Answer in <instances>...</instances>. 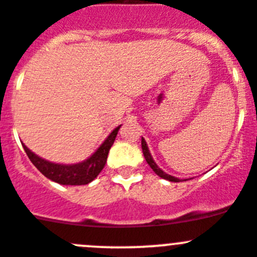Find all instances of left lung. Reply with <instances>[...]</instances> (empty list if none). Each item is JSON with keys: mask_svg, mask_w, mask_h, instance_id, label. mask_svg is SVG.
<instances>
[{"mask_svg": "<svg viewBox=\"0 0 257 257\" xmlns=\"http://www.w3.org/2000/svg\"><path fill=\"white\" fill-rule=\"evenodd\" d=\"M142 149H143V154H144V158H146L147 163H148L149 167H151V168L153 169L154 172H156V174H158V176L162 177V178L167 179V181H171V182H179V181H181V179L177 178V177L171 176V174H167L166 172H163L161 168H159L158 166H157L156 162H154L153 158H152V154L149 153L148 146H147L146 141H144L143 138H142Z\"/></svg>", "mask_w": 257, "mask_h": 257, "instance_id": "8db88e82", "label": "left lung"}]
</instances>
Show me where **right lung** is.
I'll return each instance as SVG.
<instances>
[{"mask_svg": "<svg viewBox=\"0 0 257 257\" xmlns=\"http://www.w3.org/2000/svg\"><path fill=\"white\" fill-rule=\"evenodd\" d=\"M119 128L120 125L116 126L110 134H109L108 138L104 141V143L101 144L98 148V151L88 158L86 161L81 162L78 164H71V166H65V164H56L51 163L49 161H45V159L40 158L36 154L32 153L29 148H27L25 144H22L25 152H26L27 157L30 158V161L32 162L35 167L44 174L45 177H47L51 181L56 182L60 184H66V186H81V184H88L90 183L93 179L96 178L99 173L101 172V169L104 168L106 163V158H108V153L110 151L111 146H113L114 141H115V137L118 134Z\"/></svg>", "mask_w": 257, "mask_h": 257, "instance_id": "right-lung-1", "label": "right lung"}]
</instances>
